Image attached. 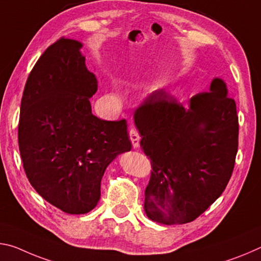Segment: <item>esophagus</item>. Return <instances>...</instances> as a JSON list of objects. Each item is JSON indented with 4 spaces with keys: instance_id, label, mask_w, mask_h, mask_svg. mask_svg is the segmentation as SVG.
<instances>
[{
    "instance_id": "34e87169",
    "label": "esophagus",
    "mask_w": 261,
    "mask_h": 261,
    "mask_svg": "<svg viewBox=\"0 0 261 261\" xmlns=\"http://www.w3.org/2000/svg\"><path fill=\"white\" fill-rule=\"evenodd\" d=\"M128 133H129V139L132 144H133V148H138L140 146V135L138 133V130L132 127Z\"/></svg>"
}]
</instances>
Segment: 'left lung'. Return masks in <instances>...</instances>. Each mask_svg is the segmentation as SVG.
Listing matches in <instances>:
<instances>
[{
    "instance_id": "8db88e82",
    "label": "left lung",
    "mask_w": 261,
    "mask_h": 261,
    "mask_svg": "<svg viewBox=\"0 0 261 261\" xmlns=\"http://www.w3.org/2000/svg\"><path fill=\"white\" fill-rule=\"evenodd\" d=\"M134 121L152 169L144 191L147 216L168 225L194 221L223 193L236 161L238 115L225 83L213 80L189 109L163 89L153 91L135 110Z\"/></svg>"
}]
</instances>
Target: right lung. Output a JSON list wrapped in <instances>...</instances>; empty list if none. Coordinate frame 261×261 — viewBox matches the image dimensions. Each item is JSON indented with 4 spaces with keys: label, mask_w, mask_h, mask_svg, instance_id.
<instances>
[{
    "label": "right lung",
    "mask_w": 261,
    "mask_h": 261,
    "mask_svg": "<svg viewBox=\"0 0 261 261\" xmlns=\"http://www.w3.org/2000/svg\"><path fill=\"white\" fill-rule=\"evenodd\" d=\"M81 47L61 37L42 53L25 84L18 123L30 184L67 214L97 206L106 168L132 148L125 119L108 121L92 114L89 98L98 82Z\"/></svg>",
    "instance_id": "1"
}]
</instances>
